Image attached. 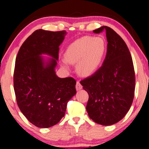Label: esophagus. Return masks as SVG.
<instances>
[{"instance_id":"esophagus-1","label":"esophagus","mask_w":149,"mask_h":149,"mask_svg":"<svg viewBox=\"0 0 149 149\" xmlns=\"http://www.w3.org/2000/svg\"><path fill=\"white\" fill-rule=\"evenodd\" d=\"M82 87H83V86H82V85L81 84L80 82L79 81H77V84H76L77 91H80L81 89H82Z\"/></svg>"}]
</instances>
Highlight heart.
Masks as SVG:
<instances>
[{
    "mask_svg": "<svg viewBox=\"0 0 149 149\" xmlns=\"http://www.w3.org/2000/svg\"><path fill=\"white\" fill-rule=\"evenodd\" d=\"M106 51V42L103 38L84 36L68 47L63 64L67 67V61L72 64L77 63L78 72L83 76H89L100 68Z\"/></svg>",
    "mask_w": 149,
    "mask_h": 149,
    "instance_id": "1",
    "label": "heart"
}]
</instances>
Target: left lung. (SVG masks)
<instances>
[{
  "label": "left lung",
  "mask_w": 149,
  "mask_h": 149,
  "mask_svg": "<svg viewBox=\"0 0 149 149\" xmlns=\"http://www.w3.org/2000/svg\"><path fill=\"white\" fill-rule=\"evenodd\" d=\"M105 32L107 53L103 65L93 74L80 81L88 93V116L101 125H113L129 111L134 98L135 76L131 53L122 37L111 27L93 31Z\"/></svg>",
  "instance_id": "left-lung-1"
}]
</instances>
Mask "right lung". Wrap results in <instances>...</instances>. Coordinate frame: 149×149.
Masks as SVG:
<instances>
[{
    "label": "right lung",
    "mask_w": 149,
    "mask_h": 149,
    "mask_svg": "<svg viewBox=\"0 0 149 149\" xmlns=\"http://www.w3.org/2000/svg\"><path fill=\"white\" fill-rule=\"evenodd\" d=\"M65 34V30H36L22 44L16 56L14 72L16 102L29 122L38 128H49L59 122L68 102L76 94L74 79L58 77L54 70L58 47ZM41 54L53 58L45 61Z\"/></svg>",
    "instance_id": "1"
}]
</instances>
